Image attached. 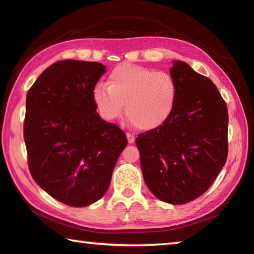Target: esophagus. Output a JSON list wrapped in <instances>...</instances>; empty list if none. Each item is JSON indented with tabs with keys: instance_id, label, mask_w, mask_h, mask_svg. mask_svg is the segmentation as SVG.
I'll return each mask as SVG.
<instances>
[{
	"instance_id": "obj_1",
	"label": "esophagus",
	"mask_w": 254,
	"mask_h": 254,
	"mask_svg": "<svg viewBox=\"0 0 254 254\" xmlns=\"http://www.w3.org/2000/svg\"><path fill=\"white\" fill-rule=\"evenodd\" d=\"M127 142H128V143H133V142H134L135 136L133 135V134H131V133H127Z\"/></svg>"
}]
</instances>
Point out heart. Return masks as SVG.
Listing matches in <instances>:
<instances>
[{"instance_id":"heart-1","label":"heart","mask_w":254,"mask_h":254,"mask_svg":"<svg viewBox=\"0 0 254 254\" xmlns=\"http://www.w3.org/2000/svg\"><path fill=\"white\" fill-rule=\"evenodd\" d=\"M93 102L101 117L114 121L124 113L132 123L149 131L170 118L178 97V85L168 71L121 64L111 70L106 85L93 89Z\"/></svg>"}]
</instances>
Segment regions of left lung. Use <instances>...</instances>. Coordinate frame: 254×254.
<instances>
[{
    "mask_svg": "<svg viewBox=\"0 0 254 254\" xmlns=\"http://www.w3.org/2000/svg\"><path fill=\"white\" fill-rule=\"evenodd\" d=\"M170 74L178 85L173 114L135 143L148 188L165 203L182 205L203 195L225 165L229 114L208 77L179 60Z\"/></svg>",
    "mask_w": 254,
    "mask_h": 254,
    "instance_id": "8db88e82",
    "label": "left lung"
}]
</instances>
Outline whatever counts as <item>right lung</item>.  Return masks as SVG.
<instances>
[{"mask_svg":"<svg viewBox=\"0 0 254 254\" xmlns=\"http://www.w3.org/2000/svg\"><path fill=\"white\" fill-rule=\"evenodd\" d=\"M104 72L100 63L57 62L27 94L23 136L30 174L50 196L72 207L104 196L127 144L126 133L105 122L93 102Z\"/></svg>","mask_w":254,"mask_h":254,"instance_id":"obj_1","label":"right lung"}]
</instances>
